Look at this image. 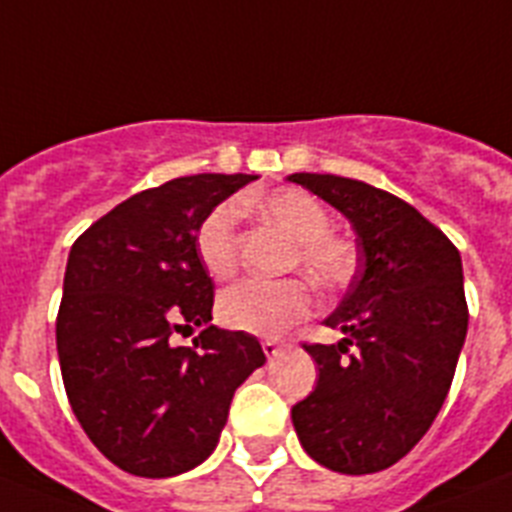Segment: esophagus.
I'll use <instances>...</instances> for the list:
<instances>
[{
    "instance_id": "obj_1",
    "label": "esophagus",
    "mask_w": 512,
    "mask_h": 512,
    "mask_svg": "<svg viewBox=\"0 0 512 512\" xmlns=\"http://www.w3.org/2000/svg\"><path fill=\"white\" fill-rule=\"evenodd\" d=\"M283 348H286V342H278V340H273V337H268V340H262V350H265V355H268V358H275V355H281Z\"/></svg>"
}]
</instances>
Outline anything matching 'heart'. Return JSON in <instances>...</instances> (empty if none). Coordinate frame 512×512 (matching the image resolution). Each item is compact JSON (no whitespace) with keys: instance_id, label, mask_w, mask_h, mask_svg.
I'll use <instances>...</instances> for the list:
<instances>
[{"instance_id":"1","label":"heart","mask_w":512,"mask_h":512,"mask_svg":"<svg viewBox=\"0 0 512 512\" xmlns=\"http://www.w3.org/2000/svg\"><path fill=\"white\" fill-rule=\"evenodd\" d=\"M262 213L293 239L291 265L324 288L342 286L355 270L353 244L330 231V213L304 190H275L260 201ZM237 219L234 203H219L195 234V252L216 281L237 270ZM314 306L311 288L299 278L288 281H242L219 296V319L231 330L252 335H281L304 319Z\"/></svg>"}]
</instances>
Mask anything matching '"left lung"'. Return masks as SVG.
Instances as JSON below:
<instances>
[{
	"label": "left lung",
	"mask_w": 512,
	"mask_h": 512,
	"mask_svg": "<svg viewBox=\"0 0 512 512\" xmlns=\"http://www.w3.org/2000/svg\"><path fill=\"white\" fill-rule=\"evenodd\" d=\"M358 234V273L335 314L337 345H304L319 368L293 404L301 446L340 474L389 469L417 446L441 412L466 340L469 309L461 255L438 226L368 182L296 172ZM353 344L356 353L341 355Z\"/></svg>",
	"instance_id": "left-lung-1"
}]
</instances>
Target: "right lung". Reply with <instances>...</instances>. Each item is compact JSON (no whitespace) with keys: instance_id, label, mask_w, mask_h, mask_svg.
<instances>
[{"instance_id":"obj_1","label":"right lung","mask_w":512,"mask_h":512,"mask_svg":"<svg viewBox=\"0 0 512 512\" xmlns=\"http://www.w3.org/2000/svg\"><path fill=\"white\" fill-rule=\"evenodd\" d=\"M255 175H190L141 190L71 244L56 348L71 410L128 474L175 477L211 456L257 337L211 324L198 226ZM177 346L174 335L192 334Z\"/></svg>"}]
</instances>
